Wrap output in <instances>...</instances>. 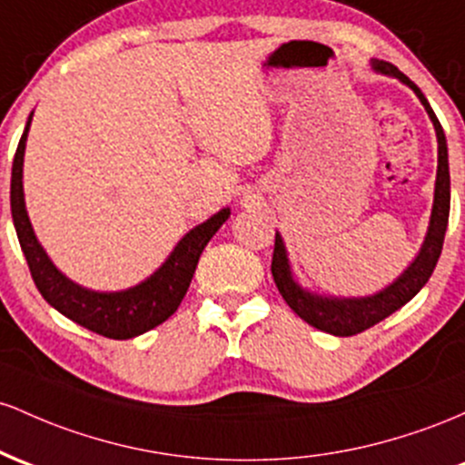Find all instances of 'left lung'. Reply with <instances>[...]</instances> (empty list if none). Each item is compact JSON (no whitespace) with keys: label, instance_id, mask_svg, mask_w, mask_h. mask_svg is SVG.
Returning a JSON list of instances; mask_svg holds the SVG:
<instances>
[{"label":"left lung","instance_id":"1","mask_svg":"<svg viewBox=\"0 0 465 465\" xmlns=\"http://www.w3.org/2000/svg\"><path fill=\"white\" fill-rule=\"evenodd\" d=\"M371 67L380 74H389L400 78L404 85L417 94L421 101L429 118L432 120V127L437 134V180H435V200H432V213L429 232H426L424 243H421L420 252L413 259V263L401 272L389 288L380 290L378 294L360 296V299H338V296H318L314 292L302 290L292 276V268L285 252L283 239L276 232L274 239V254H272V276L274 283L279 288L281 296L285 302L299 314L302 321L310 322L316 330L333 333V336H356V333L369 330V327L378 325L380 321L398 312L401 305H406L413 296L426 285L430 279L432 270H435L437 259L441 254L443 237H446L448 226V213H450V171H448V147L446 135L437 120L435 112L426 101L420 87L411 81L409 76L401 74L395 65L387 61H371Z\"/></svg>","mask_w":465,"mask_h":465}]
</instances>
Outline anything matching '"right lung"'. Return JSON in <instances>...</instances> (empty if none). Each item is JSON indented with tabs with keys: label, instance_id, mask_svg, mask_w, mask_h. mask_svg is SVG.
Segmentation results:
<instances>
[{
	"label": "right lung",
	"instance_id": "right-lung-1",
	"mask_svg": "<svg viewBox=\"0 0 465 465\" xmlns=\"http://www.w3.org/2000/svg\"><path fill=\"white\" fill-rule=\"evenodd\" d=\"M30 120H33V114L28 116L13 160L10 211H13L15 231H17L36 290L56 312L98 336L127 341V338H135L158 327L180 307L193 274H195L202 250L211 242L213 234L222 228V223L231 217V208H222L204 223L186 232L173 248V252L169 254V259L143 283L120 292H94L81 288L52 263L45 250L41 248L33 223H30L28 211H25L22 177Z\"/></svg>",
	"mask_w": 465,
	"mask_h": 465
}]
</instances>
